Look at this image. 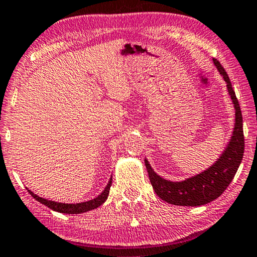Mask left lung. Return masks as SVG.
<instances>
[{
	"instance_id": "8db88e82",
	"label": "left lung",
	"mask_w": 257,
	"mask_h": 257,
	"mask_svg": "<svg viewBox=\"0 0 257 257\" xmlns=\"http://www.w3.org/2000/svg\"><path fill=\"white\" fill-rule=\"evenodd\" d=\"M213 64L218 72L224 77L230 99H232L235 119L232 136L222 151L220 156L213 165L203 170L195 176L185 178L184 181L173 182L166 180L154 172L147 159H145L148 176L154 191L165 202L178 206H200L217 199L224 192L235 176L241 161L243 158L244 139L242 128V114L237 102L235 92L232 88L229 77L224 67L217 59H213Z\"/></svg>"
}]
</instances>
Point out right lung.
Here are the masks:
<instances>
[{"label": "right lung", "mask_w": 257, "mask_h": 257, "mask_svg": "<svg viewBox=\"0 0 257 257\" xmlns=\"http://www.w3.org/2000/svg\"><path fill=\"white\" fill-rule=\"evenodd\" d=\"M111 184H112V176H111V178L109 180V183H107V185L102 191L101 195H98L94 199L88 200V202L76 203V204H66V203L54 202V200H48L45 198H42V197L36 195V193H33L31 190H29L28 188L27 189L33 198L38 200L39 203L44 204V205H46L47 207H50V209H52L53 211L60 212V213H67V214H79V213H84V212H88L90 210L97 209V207L101 206L102 204L107 199Z\"/></svg>", "instance_id": "1"}]
</instances>
